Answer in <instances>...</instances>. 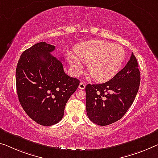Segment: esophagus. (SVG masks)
<instances>
[{"label":"esophagus","mask_w":158,"mask_h":158,"mask_svg":"<svg viewBox=\"0 0 158 158\" xmlns=\"http://www.w3.org/2000/svg\"><path fill=\"white\" fill-rule=\"evenodd\" d=\"M78 87H79V89H84L85 87V85L82 82H81L79 84Z\"/></svg>","instance_id":"34e87169"}]
</instances>
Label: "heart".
<instances>
[{"label":"heart","mask_w":158,"mask_h":158,"mask_svg":"<svg viewBox=\"0 0 158 158\" xmlns=\"http://www.w3.org/2000/svg\"><path fill=\"white\" fill-rule=\"evenodd\" d=\"M76 57L69 54V63L76 73L81 71L82 63L87 64V70L94 80L106 82L114 77L125 59V52L119 44L102 40L81 43L75 48Z\"/></svg>","instance_id":"1"}]
</instances>
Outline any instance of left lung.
<instances>
[{
	"label": "left lung",
	"instance_id": "left-lung-1",
	"mask_svg": "<svg viewBox=\"0 0 158 158\" xmlns=\"http://www.w3.org/2000/svg\"><path fill=\"white\" fill-rule=\"evenodd\" d=\"M140 82L139 66L132 53L125 67L110 81L86 85V110L89 120L99 126L119 120L134 101Z\"/></svg>",
	"mask_w": 158,
	"mask_h": 158
}]
</instances>
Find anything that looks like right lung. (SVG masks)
I'll list each match as a JSON object with an SVG mask.
<instances>
[{"instance_id": "1", "label": "right lung", "mask_w": 158, "mask_h": 158, "mask_svg": "<svg viewBox=\"0 0 158 158\" xmlns=\"http://www.w3.org/2000/svg\"><path fill=\"white\" fill-rule=\"evenodd\" d=\"M54 49L46 42L35 44L22 54L15 74L22 107L31 119L47 127L62 119L65 104L80 83L65 73L62 62L51 54Z\"/></svg>"}]
</instances>
